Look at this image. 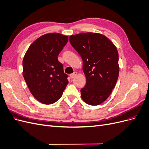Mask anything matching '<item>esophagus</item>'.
Instances as JSON below:
<instances>
[{
	"label": "esophagus",
	"instance_id": "esophagus-1",
	"mask_svg": "<svg viewBox=\"0 0 149 149\" xmlns=\"http://www.w3.org/2000/svg\"><path fill=\"white\" fill-rule=\"evenodd\" d=\"M77 74H78L77 72H74L73 73H72V74H70V77H71V78H74V77H76V76H77Z\"/></svg>",
	"mask_w": 149,
	"mask_h": 149
}]
</instances>
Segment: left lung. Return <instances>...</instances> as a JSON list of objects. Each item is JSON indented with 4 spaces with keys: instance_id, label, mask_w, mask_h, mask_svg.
Returning a JSON list of instances; mask_svg holds the SVG:
<instances>
[{
    "instance_id": "1",
    "label": "left lung",
    "mask_w": 149,
    "mask_h": 149,
    "mask_svg": "<svg viewBox=\"0 0 149 149\" xmlns=\"http://www.w3.org/2000/svg\"><path fill=\"white\" fill-rule=\"evenodd\" d=\"M70 42L82 58L86 78L81 97L89 105L100 104L110 96L118 79V49L107 37L98 33L71 35Z\"/></svg>"
}]
</instances>
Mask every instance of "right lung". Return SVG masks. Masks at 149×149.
<instances>
[{"instance_id": "add662e5", "label": "right lung", "mask_w": 149, "mask_h": 149, "mask_svg": "<svg viewBox=\"0 0 149 149\" xmlns=\"http://www.w3.org/2000/svg\"><path fill=\"white\" fill-rule=\"evenodd\" d=\"M68 41L58 33H47L31 43L23 59V76L33 96L41 103L51 104L61 97L68 84L58 55Z\"/></svg>"}]
</instances>
